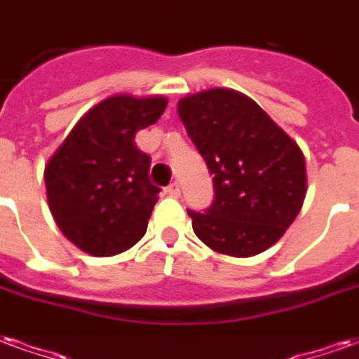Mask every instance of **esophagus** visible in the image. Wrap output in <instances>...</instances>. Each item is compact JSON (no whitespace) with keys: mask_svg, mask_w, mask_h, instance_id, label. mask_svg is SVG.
I'll use <instances>...</instances> for the list:
<instances>
[{"mask_svg":"<svg viewBox=\"0 0 359 359\" xmlns=\"http://www.w3.org/2000/svg\"><path fill=\"white\" fill-rule=\"evenodd\" d=\"M166 193H168L170 197H180V185L176 182L170 183L168 187H166Z\"/></svg>","mask_w":359,"mask_h":359,"instance_id":"34e87169","label":"esophagus"}]
</instances>
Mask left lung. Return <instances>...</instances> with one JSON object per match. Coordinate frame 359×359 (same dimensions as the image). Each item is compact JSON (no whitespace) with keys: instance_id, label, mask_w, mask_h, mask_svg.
<instances>
[{"instance_id":"obj_1","label":"left lung","mask_w":359,"mask_h":359,"mask_svg":"<svg viewBox=\"0 0 359 359\" xmlns=\"http://www.w3.org/2000/svg\"><path fill=\"white\" fill-rule=\"evenodd\" d=\"M177 114L214 180L193 231L219 255L248 258L276 245L306 197V161L294 141L250 97L227 88L180 99Z\"/></svg>"}]
</instances>
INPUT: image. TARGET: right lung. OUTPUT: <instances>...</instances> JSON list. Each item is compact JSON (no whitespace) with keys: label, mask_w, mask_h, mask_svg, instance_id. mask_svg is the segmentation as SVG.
I'll return each instance as SVG.
<instances>
[{"label":"right lung","mask_w":359,"mask_h":359,"mask_svg":"<svg viewBox=\"0 0 359 359\" xmlns=\"http://www.w3.org/2000/svg\"><path fill=\"white\" fill-rule=\"evenodd\" d=\"M168 104L162 95H112L76 122L43 172L47 203L62 235L91 256H114L147 231L161 189L135 133Z\"/></svg>","instance_id":"obj_1"}]
</instances>
